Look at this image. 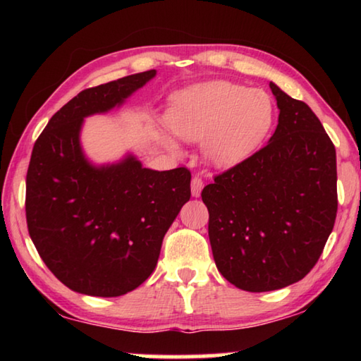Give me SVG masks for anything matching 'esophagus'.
Masks as SVG:
<instances>
[{"label": "esophagus", "instance_id": "esophagus-1", "mask_svg": "<svg viewBox=\"0 0 361 361\" xmlns=\"http://www.w3.org/2000/svg\"><path fill=\"white\" fill-rule=\"evenodd\" d=\"M202 188H204L202 178H200V176H194L191 181V194L194 197H199L200 192H202Z\"/></svg>", "mask_w": 361, "mask_h": 361}]
</instances>
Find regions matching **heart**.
<instances>
[{"instance_id": "b5f03b06", "label": "heart", "mask_w": 361, "mask_h": 361, "mask_svg": "<svg viewBox=\"0 0 361 361\" xmlns=\"http://www.w3.org/2000/svg\"><path fill=\"white\" fill-rule=\"evenodd\" d=\"M170 129L188 142L204 140V157L218 169L245 162L258 151L276 121L272 97L231 81H209L176 92L170 100ZM161 138L173 145L167 129Z\"/></svg>"}]
</instances>
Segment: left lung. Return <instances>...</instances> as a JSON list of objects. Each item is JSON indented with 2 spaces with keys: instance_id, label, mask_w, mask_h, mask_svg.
<instances>
[{
  "instance_id": "8db88e82",
  "label": "left lung",
  "mask_w": 361,
  "mask_h": 361,
  "mask_svg": "<svg viewBox=\"0 0 361 361\" xmlns=\"http://www.w3.org/2000/svg\"><path fill=\"white\" fill-rule=\"evenodd\" d=\"M279 124L264 148L202 191L213 259L237 288H285L315 266L338 212L336 149L304 102L269 84Z\"/></svg>"
}]
</instances>
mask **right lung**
<instances>
[{
  "label": "right lung",
  "mask_w": 361,
  "mask_h": 361,
  "mask_svg": "<svg viewBox=\"0 0 361 361\" xmlns=\"http://www.w3.org/2000/svg\"><path fill=\"white\" fill-rule=\"evenodd\" d=\"M154 76L149 70L82 90L52 116L33 146L30 237L54 276L81 295L116 298L142 285L191 197L185 167L145 169L132 152L97 166L82 149L84 119L122 106Z\"/></svg>",
  "instance_id": "obj_1"
}]
</instances>
